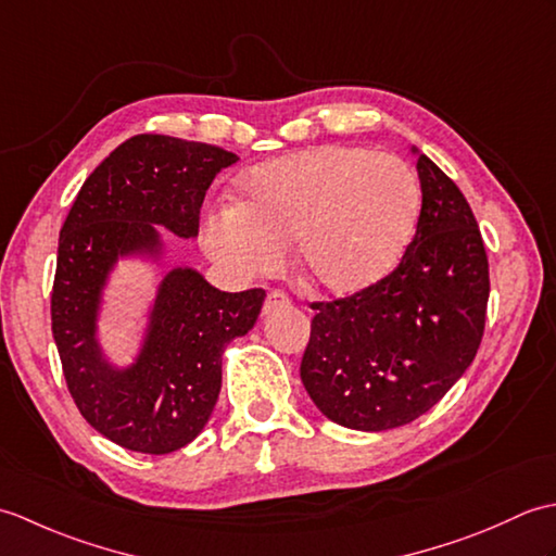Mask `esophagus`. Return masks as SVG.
<instances>
[{
	"mask_svg": "<svg viewBox=\"0 0 556 556\" xmlns=\"http://www.w3.org/2000/svg\"><path fill=\"white\" fill-rule=\"evenodd\" d=\"M287 305H291V299L285 291H269L265 299V305H263V315H269L279 308H287Z\"/></svg>",
	"mask_w": 556,
	"mask_h": 556,
	"instance_id": "esophagus-1",
	"label": "esophagus"
}]
</instances>
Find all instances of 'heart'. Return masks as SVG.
Returning <instances> with one entry per match:
<instances>
[{
	"label": "heart",
	"instance_id": "obj_1",
	"mask_svg": "<svg viewBox=\"0 0 556 556\" xmlns=\"http://www.w3.org/2000/svg\"><path fill=\"white\" fill-rule=\"evenodd\" d=\"M241 203L210 210L200 243L236 281L285 265L289 243L301 275L329 296L372 289L404 255L420 188L404 162L358 146H313L257 164Z\"/></svg>",
	"mask_w": 556,
	"mask_h": 556
}]
</instances>
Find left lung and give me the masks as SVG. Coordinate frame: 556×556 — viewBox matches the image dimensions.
<instances>
[{"label": "left lung", "instance_id": "left-lung-1", "mask_svg": "<svg viewBox=\"0 0 556 556\" xmlns=\"http://www.w3.org/2000/svg\"><path fill=\"white\" fill-rule=\"evenodd\" d=\"M410 152L422 207L399 267L356 296L313 303L301 380L323 416L351 430L428 413L473 363L485 329L490 269L473 210L428 155Z\"/></svg>", "mask_w": 556, "mask_h": 556}]
</instances>
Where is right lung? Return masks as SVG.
<instances>
[{"instance_id":"right-lung-1","label":"right lung","mask_w":556,"mask_h":556,"mask_svg":"<svg viewBox=\"0 0 556 556\" xmlns=\"http://www.w3.org/2000/svg\"><path fill=\"white\" fill-rule=\"evenodd\" d=\"M239 160L207 143L143 134L92 172L59 233L52 334L80 416L114 444L172 454L203 432L222 389V356L253 329L265 291L227 293L195 267L162 271V229L195 239L212 179ZM138 262L159 277L147 327L128 364L101 346L113 271Z\"/></svg>"}]
</instances>
